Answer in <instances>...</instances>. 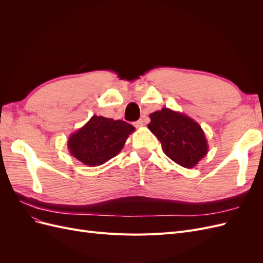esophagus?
<instances>
[{
	"label": "esophagus",
	"mask_w": 263,
	"mask_h": 263,
	"mask_svg": "<svg viewBox=\"0 0 263 263\" xmlns=\"http://www.w3.org/2000/svg\"><path fill=\"white\" fill-rule=\"evenodd\" d=\"M142 126H144V121H142V119H139V121L135 123V127H137V128H139V127H142Z\"/></svg>",
	"instance_id": "34e87169"
}]
</instances>
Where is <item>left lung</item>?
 <instances>
[{
  "label": "left lung",
  "mask_w": 263,
  "mask_h": 263,
  "mask_svg": "<svg viewBox=\"0 0 263 263\" xmlns=\"http://www.w3.org/2000/svg\"><path fill=\"white\" fill-rule=\"evenodd\" d=\"M148 128L161 142L163 153L184 168H193L209 151L202 127L190 116L168 107L149 115Z\"/></svg>",
  "instance_id": "left-lung-1"
}]
</instances>
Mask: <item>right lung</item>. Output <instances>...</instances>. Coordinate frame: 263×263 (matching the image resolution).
<instances>
[{"mask_svg": "<svg viewBox=\"0 0 263 263\" xmlns=\"http://www.w3.org/2000/svg\"><path fill=\"white\" fill-rule=\"evenodd\" d=\"M135 127L124 121L93 115L81 128L70 135L71 156L87 166H97L117 156Z\"/></svg>", "mask_w": 263, "mask_h": 263, "instance_id": "right-lung-1", "label": "right lung"}]
</instances>
